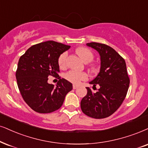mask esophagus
<instances>
[{
    "label": "esophagus",
    "mask_w": 148,
    "mask_h": 148,
    "mask_svg": "<svg viewBox=\"0 0 148 148\" xmlns=\"http://www.w3.org/2000/svg\"><path fill=\"white\" fill-rule=\"evenodd\" d=\"M78 87V85H73V89H77Z\"/></svg>",
    "instance_id": "34e87169"
}]
</instances>
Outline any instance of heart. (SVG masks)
I'll use <instances>...</instances> for the list:
<instances>
[{
  "label": "heart",
  "mask_w": 148,
  "mask_h": 148,
  "mask_svg": "<svg viewBox=\"0 0 148 148\" xmlns=\"http://www.w3.org/2000/svg\"><path fill=\"white\" fill-rule=\"evenodd\" d=\"M77 55L83 59L85 63L91 62L93 59V54L89 48L85 47L78 48L76 50ZM67 59H68V52H64L61 54L58 58V64L61 68H65L66 67ZM65 79L74 84H78L81 80H85L87 78V74L82 72H76V71L70 70L65 73Z\"/></svg>",
  "instance_id": "1"
}]
</instances>
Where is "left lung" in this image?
Instances as JSON below:
<instances>
[{
	"mask_svg": "<svg viewBox=\"0 0 148 148\" xmlns=\"http://www.w3.org/2000/svg\"><path fill=\"white\" fill-rule=\"evenodd\" d=\"M87 46L96 50L100 55L101 66L98 76L90 84L100 86L93 93L87 87V95L82 99V111L89 117L102 119L109 117L118 109L126 98L130 78L124 58L107 45L91 42Z\"/></svg>",
	"mask_w": 148,
	"mask_h": 148,
	"instance_id": "8db88e82",
	"label": "left lung"
}]
</instances>
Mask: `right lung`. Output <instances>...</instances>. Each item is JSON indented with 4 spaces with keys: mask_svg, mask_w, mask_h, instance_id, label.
Returning a JSON list of instances; mask_svg holds the SVG:
<instances>
[{
    "mask_svg": "<svg viewBox=\"0 0 148 148\" xmlns=\"http://www.w3.org/2000/svg\"><path fill=\"white\" fill-rule=\"evenodd\" d=\"M70 46L54 41L42 42L30 47L18 61L16 72L22 98L33 111L49 113L61 108L72 84L58 74V58ZM49 75L58 77L55 87L47 83Z\"/></svg>",
    "mask_w": 148,
    "mask_h": 148,
    "instance_id": "right-lung-1",
    "label": "right lung"
}]
</instances>
